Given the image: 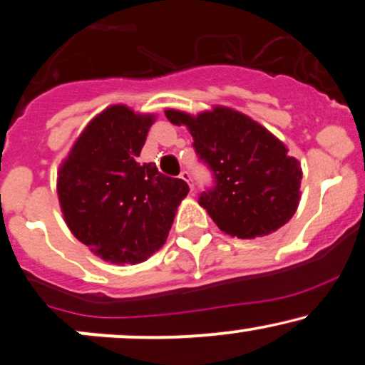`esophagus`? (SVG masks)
I'll use <instances>...</instances> for the list:
<instances>
[{
  "label": "esophagus",
  "mask_w": 365,
  "mask_h": 365,
  "mask_svg": "<svg viewBox=\"0 0 365 365\" xmlns=\"http://www.w3.org/2000/svg\"><path fill=\"white\" fill-rule=\"evenodd\" d=\"M179 178H181L182 181H186V182H187V186H190V190L192 191V187H195V184H192V178H191V174L187 173V170H182V173L179 174Z\"/></svg>",
  "instance_id": "obj_1"
}]
</instances>
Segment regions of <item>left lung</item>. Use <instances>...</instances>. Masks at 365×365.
<instances>
[{"mask_svg": "<svg viewBox=\"0 0 365 365\" xmlns=\"http://www.w3.org/2000/svg\"><path fill=\"white\" fill-rule=\"evenodd\" d=\"M170 123L186 125L192 147L213 175L200 205L232 237L255 238L276 232L299 205L301 169L274 135L232 108L215 106L191 116L168 110Z\"/></svg>", "mask_w": 365, "mask_h": 365, "instance_id": "1", "label": "left lung"}]
</instances>
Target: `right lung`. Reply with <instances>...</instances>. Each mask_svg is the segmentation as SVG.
I'll use <instances>...</instances> for the list:
<instances>
[{
    "label": "right lung",
    "mask_w": 365,
    "mask_h": 365,
    "mask_svg": "<svg viewBox=\"0 0 365 365\" xmlns=\"http://www.w3.org/2000/svg\"><path fill=\"white\" fill-rule=\"evenodd\" d=\"M154 115L123 105L101 111L62 162L57 195L73 235L113 264L150 257L169 235L175 210L190 192L182 179L137 162Z\"/></svg>",
    "instance_id": "1"
}]
</instances>
